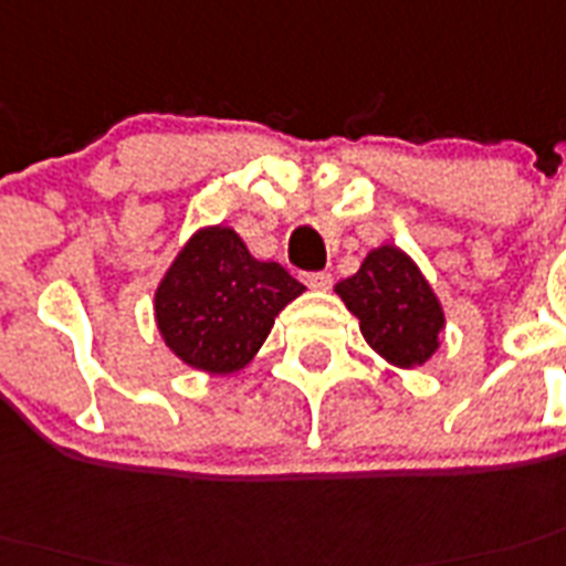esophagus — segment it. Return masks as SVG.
Here are the masks:
<instances>
[{
    "label": "esophagus",
    "mask_w": 566,
    "mask_h": 566,
    "mask_svg": "<svg viewBox=\"0 0 566 566\" xmlns=\"http://www.w3.org/2000/svg\"><path fill=\"white\" fill-rule=\"evenodd\" d=\"M331 273L327 270H316V273H305V284L307 287H313V291H327L331 287Z\"/></svg>",
    "instance_id": "obj_1"
}]
</instances>
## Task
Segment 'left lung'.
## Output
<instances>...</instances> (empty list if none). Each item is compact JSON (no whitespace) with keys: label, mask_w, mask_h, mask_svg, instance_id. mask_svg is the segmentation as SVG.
Here are the masks:
<instances>
[{"label":"left lung","mask_w":566,"mask_h":566,"mask_svg":"<svg viewBox=\"0 0 566 566\" xmlns=\"http://www.w3.org/2000/svg\"><path fill=\"white\" fill-rule=\"evenodd\" d=\"M336 293L359 319L365 342L388 363L415 368L440 345V302L415 261L397 247L371 250L359 273L336 284Z\"/></svg>","instance_id":"1"}]
</instances>
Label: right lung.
<instances>
[{"instance_id":"add662e5","label":"right lung","mask_w":566,"mask_h":566,"mask_svg":"<svg viewBox=\"0 0 566 566\" xmlns=\"http://www.w3.org/2000/svg\"><path fill=\"white\" fill-rule=\"evenodd\" d=\"M305 291L282 264L259 261L227 227L189 241L155 293L166 345L192 368L232 374L268 339L273 319Z\"/></svg>"}]
</instances>
